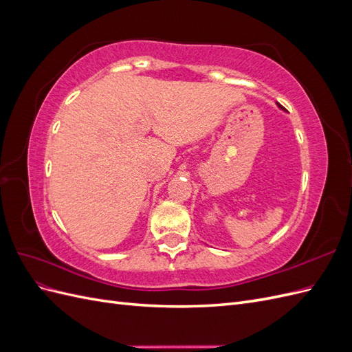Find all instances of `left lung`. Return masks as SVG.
I'll list each match as a JSON object with an SVG mask.
<instances>
[{
  "instance_id": "8db88e82",
  "label": "left lung",
  "mask_w": 352,
  "mask_h": 352,
  "mask_svg": "<svg viewBox=\"0 0 352 352\" xmlns=\"http://www.w3.org/2000/svg\"><path fill=\"white\" fill-rule=\"evenodd\" d=\"M279 105H280V104H279ZM280 107H282V105H280ZM282 109H283V107H282Z\"/></svg>"
}]
</instances>
